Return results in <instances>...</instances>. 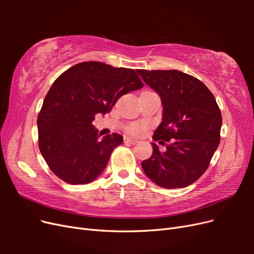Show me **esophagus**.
Here are the masks:
<instances>
[{"label":"esophagus","instance_id":"34e87169","mask_svg":"<svg viewBox=\"0 0 254 254\" xmlns=\"http://www.w3.org/2000/svg\"><path fill=\"white\" fill-rule=\"evenodd\" d=\"M124 142H125L126 144H129V145H135V144L137 143V140L131 139V137H125Z\"/></svg>","mask_w":254,"mask_h":254}]
</instances>
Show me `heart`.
<instances>
[{"label":"heart","instance_id":"obj_1","mask_svg":"<svg viewBox=\"0 0 254 254\" xmlns=\"http://www.w3.org/2000/svg\"><path fill=\"white\" fill-rule=\"evenodd\" d=\"M128 131L130 133H132V134H139L142 131V127H140V126H132L131 128H129Z\"/></svg>","mask_w":254,"mask_h":254}]
</instances>
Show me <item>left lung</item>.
<instances>
[{"mask_svg": "<svg viewBox=\"0 0 254 254\" xmlns=\"http://www.w3.org/2000/svg\"><path fill=\"white\" fill-rule=\"evenodd\" d=\"M146 84L160 95L162 122L153 141L164 145L142 162L148 178L165 189L190 186L204 174L220 142L221 113L212 92L199 79L177 70H137Z\"/></svg>", "mask_w": 254, "mask_h": 254, "instance_id": "left-lung-1", "label": "left lung"}]
</instances>
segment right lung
I'll list each match as a JSON object with an SVG mask.
<instances>
[{
    "label": "right lung",
    "instance_id": "obj_1",
    "mask_svg": "<svg viewBox=\"0 0 254 254\" xmlns=\"http://www.w3.org/2000/svg\"><path fill=\"white\" fill-rule=\"evenodd\" d=\"M132 68L98 61L73 65L54 81L38 115V144L45 162L58 178L87 184L103 173L123 136L99 139L92 125L95 115L110 112L118 99L143 88Z\"/></svg>",
    "mask_w": 254,
    "mask_h": 254
}]
</instances>
